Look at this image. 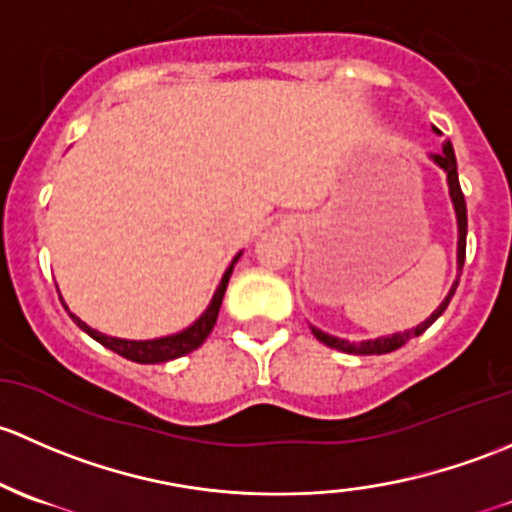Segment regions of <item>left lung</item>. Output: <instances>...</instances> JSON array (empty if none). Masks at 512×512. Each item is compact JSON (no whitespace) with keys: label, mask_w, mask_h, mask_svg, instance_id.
<instances>
[{"label":"left lung","mask_w":512,"mask_h":512,"mask_svg":"<svg viewBox=\"0 0 512 512\" xmlns=\"http://www.w3.org/2000/svg\"><path fill=\"white\" fill-rule=\"evenodd\" d=\"M436 135H441V130L434 128ZM431 162H434L436 167H441L446 175V184H449V197H451V204H453V212H456V226H458V241H456V281H453V286L449 288V293H446V298L441 300L439 308L434 310V313L429 315V318L424 320V323H419L416 328L412 330H404V333H392V335H382V337H374V340H362V342H350V340H342V337H335V335H328L323 333L320 328H315V325H310V330H313V335L318 337L323 345L333 347V350H340V352H347V355H387V352H394L399 350L402 345H407L412 337H419L424 333L426 328H429L431 323H434L436 318H439L441 313L446 310V305L451 303L453 293H456V286H458V278H461V268H463V261H466V229H468V219H466V199H463V192H461V184H458V170H456V155H453V145L449 140L444 142V147H441L439 155H431Z\"/></svg>","instance_id":"obj_1"}]
</instances>
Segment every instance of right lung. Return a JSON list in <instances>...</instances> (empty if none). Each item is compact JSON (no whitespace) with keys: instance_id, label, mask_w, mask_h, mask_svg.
<instances>
[{"instance_id":"obj_1","label":"right lung","mask_w":512,"mask_h":512,"mask_svg":"<svg viewBox=\"0 0 512 512\" xmlns=\"http://www.w3.org/2000/svg\"><path fill=\"white\" fill-rule=\"evenodd\" d=\"M239 256H241V251L234 256V261L229 263V268H226L224 276H221L217 291H214V298H212V303L207 305V310H204V313L199 315V318L194 320L189 328L179 330V333H175V335L155 337V340H123V337H113V335L100 333V330H93L91 325L83 323L78 315H73L68 308L66 310H68V315L73 318V323H76L78 328L83 330V333L91 335L93 340L100 342L103 347H108V350L118 352V355L125 357V360L140 362V365H160V362L177 360V357H182V355H187V352L197 350V347L202 345L204 340H207L209 333H212L214 325H217L221 300H224V291H226V283H229L231 271H234V263L239 261ZM63 305H66V303H63Z\"/></svg>"}]
</instances>
